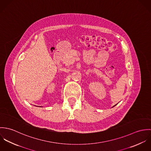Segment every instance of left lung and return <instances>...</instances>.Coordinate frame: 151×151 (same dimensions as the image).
Segmentation results:
<instances>
[{
	"label": "left lung",
	"instance_id": "1",
	"mask_svg": "<svg viewBox=\"0 0 151 151\" xmlns=\"http://www.w3.org/2000/svg\"><path fill=\"white\" fill-rule=\"evenodd\" d=\"M114 106H116V105H114ZM114 106H113V107H114Z\"/></svg>",
	"mask_w": 151,
	"mask_h": 151
}]
</instances>
